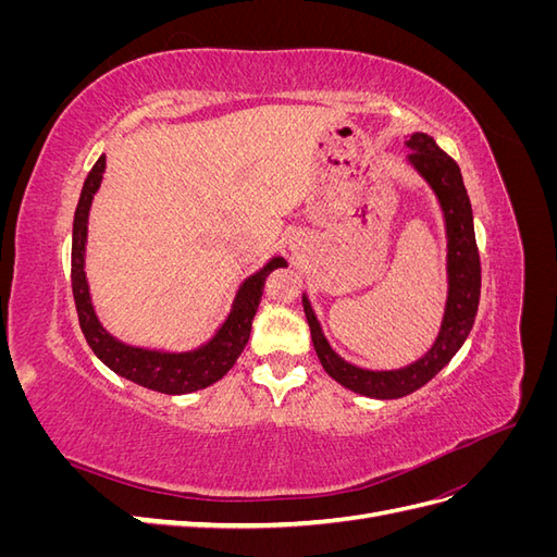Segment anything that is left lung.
<instances>
[{"instance_id": "obj_1", "label": "left lung", "mask_w": 557, "mask_h": 557, "mask_svg": "<svg viewBox=\"0 0 557 557\" xmlns=\"http://www.w3.org/2000/svg\"><path fill=\"white\" fill-rule=\"evenodd\" d=\"M404 146L411 150L407 162L430 185L444 213L448 293L442 327L434 344L425 350V356L399 369L358 367L344 360L330 346L307 293L301 295V305H305L307 323L311 327V339L320 364L336 383L372 399H397L411 395L440 374L467 342L481 297V260L474 237V213H471L460 166L425 132H413L411 139L404 141Z\"/></svg>"}]
</instances>
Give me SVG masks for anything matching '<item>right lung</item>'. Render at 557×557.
Returning a JSON list of instances; mask_svg holds the SVG:
<instances>
[{"label":"right lung","mask_w":557,"mask_h":557,"mask_svg":"<svg viewBox=\"0 0 557 557\" xmlns=\"http://www.w3.org/2000/svg\"><path fill=\"white\" fill-rule=\"evenodd\" d=\"M107 170V156L99 158L90 170L86 183H83L78 207L74 213V232H72V290L76 301V313L86 342L90 344L95 356L102 360L111 372L123 376L132 383L144 385L148 391L164 395H188L201 387H209L221 381L242 356L248 344L252 318H256L258 305L262 299V288L267 276L278 267H288L285 258L276 256L269 260L256 274H250L234 295L232 309L223 325L207 344L193 350L172 352L144 346H129L115 339L107 327L99 323L92 307L90 285L86 276V246H88V218L92 199L102 185Z\"/></svg>","instance_id":"right-lung-1"}]
</instances>
